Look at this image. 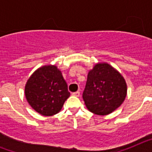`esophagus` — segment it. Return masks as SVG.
<instances>
[{
	"instance_id": "34e87169",
	"label": "esophagus",
	"mask_w": 152,
	"mask_h": 152,
	"mask_svg": "<svg viewBox=\"0 0 152 152\" xmlns=\"http://www.w3.org/2000/svg\"><path fill=\"white\" fill-rule=\"evenodd\" d=\"M72 95L75 96H80V92L79 91H76V92H74L72 93Z\"/></svg>"
}]
</instances>
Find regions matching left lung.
I'll return each instance as SVG.
<instances>
[{
  "mask_svg": "<svg viewBox=\"0 0 152 152\" xmlns=\"http://www.w3.org/2000/svg\"><path fill=\"white\" fill-rule=\"evenodd\" d=\"M127 94L126 80L107 63H97L88 72L83 99L88 110L108 115L120 107Z\"/></svg>",
  "mask_w": 152,
  "mask_h": 152,
  "instance_id": "8db88e82",
  "label": "left lung"
}]
</instances>
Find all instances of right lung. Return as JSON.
<instances>
[{
  "label": "right lung",
  "instance_id": "add662e5",
  "mask_svg": "<svg viewBox=\"0 0 152 152\" xmlns=\"http://www.w3.org/2000/svg\"><path fill=\"white\" fill-rule=\"evenodd\" d=\"M25 96L33 110L42 116H53L69 97L68 85L56 65L38 68L28 79Z\"/></svg>",
  "mask_w": 152,
  "mask_h": 152
}]
</instances>
